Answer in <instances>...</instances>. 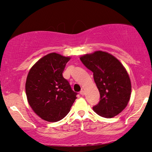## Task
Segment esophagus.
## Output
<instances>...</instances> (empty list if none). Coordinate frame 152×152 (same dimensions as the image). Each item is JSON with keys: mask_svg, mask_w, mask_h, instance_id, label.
I'll use <instances>...</instances> for the list:
<instances>
[{"mask_svg": "<svg viewBox=\"0 0 152 152\" xmlns=\"http://www.w3.org/2000/svg\"><path fill=\"white\" fill-rule=\"evenodd\" d=\"M80 95H82V96H83V95H84V91H81L80 92Z\"/></svg>", "mask_w": 152, "mask_h": 152, "instance_id": "esophagus-1", "label": "esophagus"}]
</instances>
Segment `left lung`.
Returning a JSON list of instances; mask_svg holds the SVG:
<instances>
[{
	"instance_id": "1",
	"label": "left lung",
	"mask_w": 152,
	"mask_h": 152,
	"mask_svg": "<svg viewBox=\"0 0 152 152\" xmlns=\"http://www.w3.org/2000/svg\"><path fill=\"white\" fill-rule=\"evenodd\" d=\"M80 59L93 72L100 92L101 100L93 107L94 111L104 118H112L121 113L132 94L130 78L123 64L115 56L102 51L87 53Z\"/></svg>"
}]
</instances>
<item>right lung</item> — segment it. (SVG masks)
<instances>
[{
    "label": "right lung",
    "instance_id": "add662e5",
    "mask_svg": "<svg viewBox=\"0 0 152 152\" xmlns=\"http://www.w3.org/2000/svg\"><path fill=\"white\" fill-rule=\"evenodd\" d=\"M70 57L51 53L39 59L28 73L27 101L36 115L49 122L65 117L77 99L62 73Z\"/></svg>",
    "mask_w": 152,
    "mask_h": 152
}]
</instances>
